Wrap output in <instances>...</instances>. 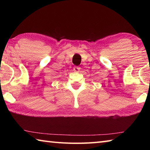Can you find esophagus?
<instances>
[{
	"label": "esophagus",
	"mask_w": 150,
	"mask_h": 150,
	"mask_svg": "<svg viewBox=\"0 0 150 150\" xmlns=\"http://www.w3.org/2000/svg\"><path fill=\"white\" fill-rule=\"evenodd\" d=\"M81 68L79 66H74L73 67V71L75 72H79L80 71Z\"/></svg>",
	"instance_id": "34e87169"
}]
</instances>
